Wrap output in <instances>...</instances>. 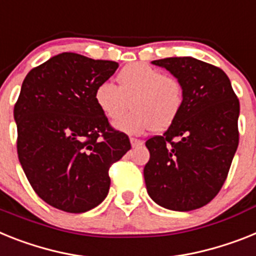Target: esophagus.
I'll return each instance as SVG.
<instances>
[{
  "label": "esophagus",
  "mask_w": 256,
  "mask_h": 256,
  "mask_svg": "<svg viewBox=\"0 0 256 256\" xmlns=\"http://www.w3.org/2000/svg\"><path fill=\"white\" fill-rule=\"evenodd\" d=\"M130 143H132V147H139V146L143 144V140H140V139H136V138H130Z\"/></svg>",
  "instance_id": "34e87169"
}]
</instances>
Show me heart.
I'll use <instances>...</instances> for the list:
<instances>
[{
  "mask_svg": "<svg viewBox=\"0 0 256 256\" xmlns=\"http://www.w3.org/2000/svg\"><path fill=\"white\" fill-rule=\"evenodd\" d=\"M118 87L102 82L96 87L95 102L102 114L116 120L128 108L133 110L114 122V128L126 134L139 135L162 132L177 120L184 106V87L176 76L158 68L135 62L124 66L117 75Z\"/></svg>",
  "mask_w": 256,
  "mask_h": 256,
  "instance_id": "b5f03b06",
  "label": "heart"
}]
</instances>
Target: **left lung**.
<instances>
[{"label":"left lung","mask_w":256,"mask_h":256,"mask_svg":"<svg viewBox=\"0 0 256 256\" xmlns=\"http://www.w3.org/2000/svg\"><path fill=\"white\" fill-rule=\"evenodd\" d=\"M184 87V106L162 135L146 142L148 195L172 211H192L218 194L237 151L240 102L220 68L192 57L152 61Z\"/></svg>","instance_id":"left-lung-1"}]
</instances>
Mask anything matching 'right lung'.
Masks as SVG:
<instances>
[{"instance_id": "1", "label": "right lung", "mask_w": 256, "mask_h": 256, "mask_svg": "<svg viewBox=\"0 0 256 256\" xmlns=\"http://www.w3.org/2000/svg\"><path fill=\"white\" fill-rule=\"evenodd\" d=\"M114 61L61 53L23 80L14 120L19 162L36 194L52 207L82 214L108 195L110 165L132 148L95 102Z\"/></svg>"}]
</instances>
